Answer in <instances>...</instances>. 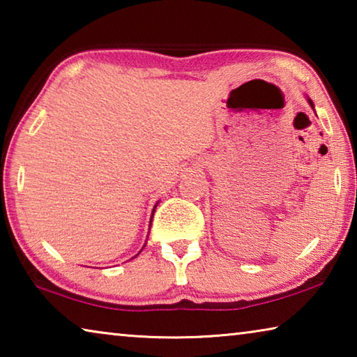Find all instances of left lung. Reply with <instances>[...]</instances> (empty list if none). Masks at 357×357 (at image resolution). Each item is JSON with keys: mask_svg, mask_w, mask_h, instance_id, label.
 <instances>
[{"mask_svg": "<svg viewBox=\"0 0 357 357\" xmlns=\"http://www.w3.org/2000/svg\"><path fill=\"white\" fill-rule=\"evenodd\" d=\"M307 100H309V104H310V107H312V108H313V102H312V100H310V99H307Z\"/></svg>", "mask_w": 357, "mask_h": 357, "instance_id": "8db88e82", "label": "left lung"}]
</instances>
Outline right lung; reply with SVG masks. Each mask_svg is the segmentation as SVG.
I'll list each match as a JSON object with an SVG mask.
<instances>
[{
    "mask_svg": "<svg viewBox=\"0 0 357 357\" xmlns=\"http://www.w3.org/2000/svg\"><path fill=\"white\" fill-rule=\"evenodd\" d=\"M155 208H157V203H155V206H154V209H153V215H154V211H155ZM151 220H153V217H151Z\"/></svg>",
    "mask_w": 357,
    "mask_h": 357,
    "instance_id": "1",
    "label": "right lung"
}]
</instances>
